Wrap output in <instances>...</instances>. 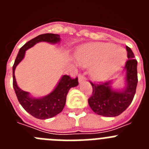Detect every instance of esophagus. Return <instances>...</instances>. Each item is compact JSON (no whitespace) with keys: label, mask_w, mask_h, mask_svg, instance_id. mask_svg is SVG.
Here are the masks:
<instances>
[{"label":"esophagus","mask_w":149,"mask_h":149,"mask_svg":"<svg viewBox=\"0 0 149 149\" xmlns=\"http://www.w3.org/2000/svg\"><path fill=\"white\" fill-rule=\"evenodd\" d=\"M86 80V77H85V76L83 75V74H80L78 77V81H79V83H81L82 81H85Z\"/></svg>","instance_id":"obj_1"}]
</instances>
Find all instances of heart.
Returning a JSON list of instances; mask_svg holds the SVG:
<instances>
[{"label":"heart","mask_w":149,"mask_h":149,"mask_svg":"<svg viewBox=\"0 0 149 149\" xmlns=\"http://www.w3.org/2000/svg\"><path fill=\"white\" fill-rule=\"evenodd\" d=\"M77 59L84 66L95 65L92 68L93 76L97 80H104L125 63L126 52L110 43H92L79 50Z\"/></svg>","instance_id":"b5f03b06"}]
</instances>
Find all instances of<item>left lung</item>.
<instances>
[{
  "instance_id": "left-lung-1",
  "label": "left lung",
  "mask_w": 149,
  "mask_h": 149,
  "mask_svg": "<svg viewBox=\"0 0 149 149\" xmlns=\"http://www.w3.org/2000/svg\"><path fill=\"white\" fill-rule=\"evenodd\" d=\"M127 58L125 65L127 87L122 92L113 91L111 81L93 83V94L88 99L89 107L98 115L113 117L120 115L128 107L134 99L137 85V61L129 47L126 46Z\"/></svg>"
}]
</instances>
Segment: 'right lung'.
Masks as SVG:
<instances>
[{"instance_id":"1","label":"right lung","mask_w":149,"mask_h":149,"mask_svg":"<svg viewBox=\"0 0 149 149\" xmlns=\"http://www.w3.org/2000/svg\"><path fill=\"white\" fill-rule=\"evenodd\" d=\"M60 40V35L54 33L41 34L33 38L20 48L13 66V86L17 98L23 108L36 119H49L60 113L65 104L68 91L72 87L78 85V79L77 77L73 78L69 75H63L54 90L48 95L42 98H31L29 97L28 93L22 90L17 86L15 69L17 65L24 58L25 51L35 44L39 42L56 43Z\"/></svg>"}]
</instances>
